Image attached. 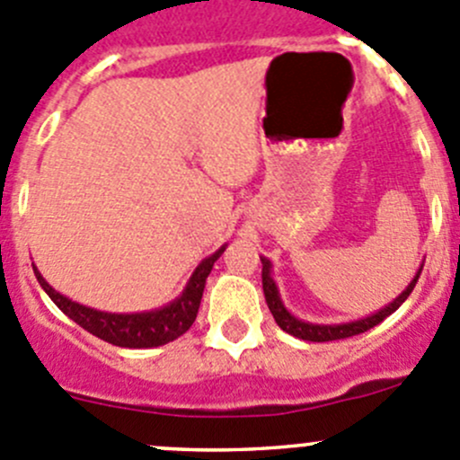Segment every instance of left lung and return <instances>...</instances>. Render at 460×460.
<instances>
[{
	"label": "left lung",
	"instance_id": "left-lung-1",
	"mask_svg": "<svg viewBox=\"0 0 460 460\" xmlns=\"http://www.w3.org/2000/svg\"><path fill=\"white\" fill-rule=\"evenodd\" d=\"M260 260H261V287H264L266 305H269L275 323H278V325L282 327L287 334L296 336V339H303V341H314V343L348 339V336H357V334H361V332H368L370 327L379 325L384 318L391 316L393 312H397V309H400V305L409 298L411 291H413V287H415V282H418L420 273H422V264H420V269L415 270L413 279L406 284L404 291H402L397 298H393L388 305H384L382 309H377L375 314H368V316L357 318V321H348V323H312V321H303V318L293 316V314L288 312L287 305H284V300H282V296H279L278 282H275V278H273V264H270L269 257H260Z\"/></svg>",
	"mask_w": 460,
	"mask_h": 460
}]
</instances>
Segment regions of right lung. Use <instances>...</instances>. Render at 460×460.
<instances>
[{"mask_svg":"<svg viewBox=\"0 0 460 460\" xmlns=\"http://www.w3.org/2000/svg\"><path fill=\"white\" fill-rule=\"evenodd\" d=\"M227 243H223L217 252H212L209 257H205L199 266L194 269V273L187 279L185 288L178 298H173L172 303H167L160 309H151V312H135V314H112V312H99L94 307H85V305L76 303V300L67 298L60 291H56L42 273L38 270V266L33 264V273H36L38 282L45 288V293L54 300L56 307L65 314V316L72 318L76 325H81L83 330H87L90 334L99 336V339L108 341L112 345H119V348H157V345H164L169 341H176L178 336L185 334L191 327V323L196 321V314H199L200 298H203L205 279H208L209 270H212L214 261L223 255Z\"/></svg>","mask_w":460,"mask_h":460,"instance_id":"right-lung-1","label":"right lung"}]
</instances>
